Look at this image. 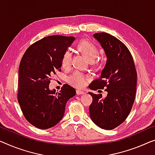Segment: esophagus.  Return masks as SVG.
<instances>
[{
	"label": "esophagus",
	"instance_id": "esophagus-1",
	"mask_svg": "<svg viewBox=\"0 0 155 155\" xmlns=\"http://www.w3.org/2000/svg\"><path fill=\"white\" fill-rule=\"evenodd\" d=\"M77 94H85V92L80 91V90H77Z\"/></svg>",
	"mask_w": 155,
	"mask_h": 155
}]
</instances>
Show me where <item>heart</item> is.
Segmentation results:
<instances>
[{"label":"heart","instance_id":"1","mask_svg":"<svg viewBox=\"0 0 155 155\" xmlns=\"http://www.w3.org/2000/svg\"><path fill=\"white\" fill-rule=\"evenodd\" d=\"M78 48L81 51L89 61L92 62L96 59L99 54V49L91 41L84 40L80 41ZM72 54L70 51H66L62 58V66L63 68H68L71 64ZM69 83L73 86L81 88L87 85V78L80 71H75L72 75L69 77Z\"/></svg>","mask_w":155,"mask_h":155}]
</instances>
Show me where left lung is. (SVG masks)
I'll use <instances>...</instances> for the list:
<instances>
[{"label": "left lung", "mask_w": 155, "mask_h": 155, "mask_svg": "<svg viewBox=\"0 0 155 155\" xmlns=\"http://www.w3.org/2000/svg\"><path fill=\"white\" fill-rule=\"evenodd\" d=\"M93 37L104 50L107 61L99 79L92 81L90 89H104L107 96L88 92L92 97L90 116L100 128L114 129L125 120L132 108L137 91V73L128 48L118 39L106 33Z\"/></svg>", "instance_id": "1"}]
</instances>
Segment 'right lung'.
Listing matches in <instances>:
<instances>
[{
  "label": "right lung",
  "mask_w": 155,
  "mask_h": 155,
  "mask_svg": "<svg viewBox=\"0 0 155 155\" xmlns=\"http://www.w3.org/2000/svg\"><path fill=\"white\" fill-rule=\"evenodd\" d=\"M74 40V37H46L30 46L20 62L18 101L24 117L37 128L46 129L58 123L67 101L76 94L68 84L59 92L48 88L52 76L61 71L64 53Z\"/></svg>",
  "instance_id": "right-lung-1"
}]
</instances>
